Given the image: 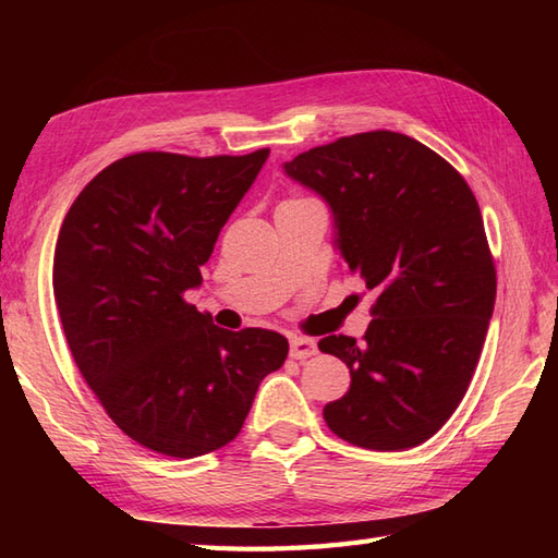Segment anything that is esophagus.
<instances>
[{"instance_id":"34e87169","label":"esophagus","mask_w":558,"mask_h":558,"mask_svg":"<svg viewBox=\"0 0 558 558\" xmlns=\"http://www.w3.org/2000/svg\"><path fill=\"white\" fill-rule=\"evenodd\" d=\"M316 352H318V350H316V342H314L312 338L294 336V338L290 340V357H292V360H300V362H304V360L314 357Z\"/></svg>"}]
</instances>
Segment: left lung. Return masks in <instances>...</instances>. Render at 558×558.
<instances>
[{
	"label": "left lung",
	"instance_id": "8db88e82",
	"mask_svg": "<svg viewBox=\"0 0 558 558\" xmlns=\"http://www.w3.org/2000/svg\"><path fill=\"white\" fill-rule=\"evenodd\" d=\"M286 172L328 201L348 272L378 294L360 342H318L352 376L324 408L328 429L369 450L420 446L465 396L494 312L477 198L438 153L384 129L300 153Z\"/></svg>",
	"mask_w": 558,
	"mask_h": 558
}]
</instances>
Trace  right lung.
I'll use <instances>...</instances> for the list:
<instances>
[{
	"label": "right lung",
	"instance_id": "right-lung-1",
	"mask_svg": "<svg viewBox=\"0 0 558 558\" xmlns=\"http://www.w3.org/2000/svg\"><path fill=\"white\" fill-rule=\"evenodd\" d=\"M268 153H134L93 177L59 230L52 286L71 357L108 417L156 453L228 446L288 357L280 333L218 328L184 300Z\"/></svg>",
	"mask_w": 558,
	"mask_h": 558
}]
</instances>
